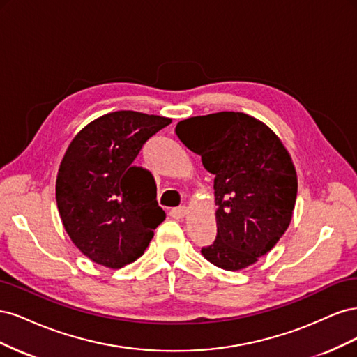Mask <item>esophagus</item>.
<instances>
[{
	"label": "esophagus",
	"instance_id": "esophagus-1",
	"mask_svg": "<svg viewBox=\"0 0 357 357\" xmlns=\"http://www.w3.org/2000/svg\"><path fill=\"white\" fill-rule=\"evenodd\" d=\"M188 207H185V205H181V207H178V208H176L174 210V213H176V215H178V218H185V215L188 214Z\"/></svg>",
	"mask_w": 357,
	"mask_h": 357
}]
</instances>
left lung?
I'll return each mask as SVG.
<instances>
[{
	"label": "left lung",
	"instance_id": "1",
	"mask_svg": "<svg viewBox=\"0 0 357 357\" xmlns=\"http://www.w3.org/2000/svg\"><path fill=\"white\" fill-rule=\"evenodd\" d=\"M176 134L214 176L218 236L201 253L226 271L252 266L294 215L298 177L287 149L266 123L238 112L185 119Z\"/></svg>",
	"mask_w": 357,
	"mask_h": 357
}]
</instances>
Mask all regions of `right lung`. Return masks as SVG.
<instances>
[{"label": "right lung", "mask_w": 357, "mask_h": 357, "mask_svg": "<svg viewBox=\"0 0 357 357\" xmlns=\"http://www.w3.org/2000/svg\"><path fill=\"white\" fill-rule=\"evenodd\" d=\"M169 123V117L121 110L71 139L58 169L56 204L71 241L92 262L110 269L132 264L165 220L153 177L132 162Z\"/></svg>", "instance_id": "obj_1"}]
</instances>
